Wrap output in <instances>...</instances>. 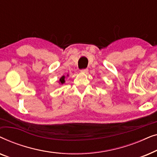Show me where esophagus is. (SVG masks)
Wrapping results in <instances>:
<instances>
[{"label": "esophagus", "instance_id": "obj_1", "mask_svg": "<svg viewBox=\"0 0 157 157\" xmlns=\"http://www.w3.org/2000/svg\"><path fill=\"white\" fill-rule=\"evenodd\" d=\"M88 71H89V70H88L87 68H84V69H81V73H83V74H87Z\"/></svg>", "mask_w": 157, "mask_h": 157}]
</instances>
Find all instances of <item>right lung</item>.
I'll return each instance as SVG.
<instances>
[{
    "label": "right lung",
    "instance_id": "add662e5",
    "mask_svg": "<svg viewBox=\"0 0 157 157\" xmlns=\"http://www.w3.org/2000/svg\"><path fill=\"white\" fill-rule=\"evenodd\" d=\"M64 78H65V76H62L61 78H60V82L59 83H62V84H63V83L65 82V80H64Z\"/></svg>",
    "mask_w": 157,
    "mask_h": 157
}]
</instances>
